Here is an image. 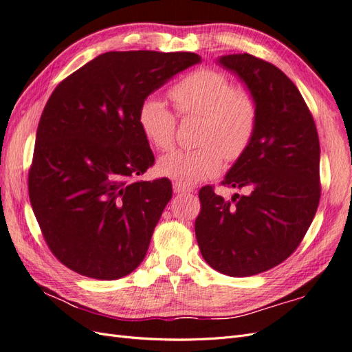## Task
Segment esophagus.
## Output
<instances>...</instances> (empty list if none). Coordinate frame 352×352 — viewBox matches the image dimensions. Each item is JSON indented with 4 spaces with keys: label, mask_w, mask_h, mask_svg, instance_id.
<instances>
[{
    "label": "esophagus",
    "mask_w": 352,
    "mask_h": 352,
    "mask_svg": "<svg viewBox=\"0 0 352 352\" xmlns=\"http://www.w3.org/2000/svg\"><path fill=\"white\" fill-rule=\"evenodd\" d=\"M173 190H175L176 194H188V192H194V189H192V188H189V186L182 185V184H179V182H175V184H173Z\"/></svg>",
    "instance_id": "esophagus-1"
}]
</instances>
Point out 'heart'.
<instances>
[{
    "label": "heart",
    "mask_w": 352,
    "mask_h": 352,
    "mask_svg": "<svg viewBox=\"0 0 352 352\" xmlns=\"http://www.w3.org/2000/svg\"><path fill=\"white\" fill-rule=\"evenodd\" d=\"M177 116L202 117L195 150H179L160 160L158 173L182 185L214 177L223 158L235 162L248 150L258 124V104L254 94L232 87L225 73L199 69L179 79L170 88ZM138 124L145 140L158 151L175 144L177 119L167 105L148 97L138 110Z\"/></svg>",
    "instance_id": "obj_1"
}]
</instances>
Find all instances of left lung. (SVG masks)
Returning <instances> with one entry per match:
<instances>
[{
  "label": "left lung",
  "mask_w": 352,
  "mask_h": 352,
  "mask_svg": "<svg viewBox=\"0 0 352 352\" xmlns=\"http://www.w3.org/2000/svg\"><path fill=\"white\" fill-rule=\"evenodd\" d=\"M236 73L258 104L248 150L221 185L243 189L232 201L199 189V251L212 269L245 278L270 270L298 248L320 201V144L311 111L286 74L251 54L219 60Z\"/></svg>",
  "instance_id": "obj_1"
}]
</instances>
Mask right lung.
<instances>
[{
  "label": "right lung",
  "instance_id": "add662e5",
  "mask_svg": "<svg viewBox=\"0 0 352 352\" xmlns=\"http://www.w3.org/2000/svg\"><path fill=\"white\" fill-rule=\"evenodd\" d=\"M194 52L110 51L61 80L42 111L29 199L48 248L82 276L114 280L145 258L172 198L138 124L142 101L199 63Z\"/></svg>",
  "mask_w": 352,
  "mask_h": 352
}]
</instances>
